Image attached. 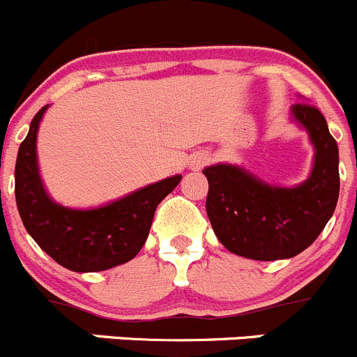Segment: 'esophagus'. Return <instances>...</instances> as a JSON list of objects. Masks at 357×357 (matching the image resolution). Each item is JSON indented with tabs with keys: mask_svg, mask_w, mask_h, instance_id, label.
<instances>
[{
	"mask_svg": "<svg viewBox=\"0 0 357 357\" xmlns=\"http://www.w3.org/2000/svg\"><path fill=\"white\" fill-rule=\"evenodd\" d=\"M208 162H209V156L206 155V153H199V155H195L194 158H192V162H190V169L199 171V169L204 167Z\"/></svg>",
	"mask_w": 357,
	"mask_h": 357,
	"instance_id": "obj_1",
	"label": "esophagus"
}]
</instances>
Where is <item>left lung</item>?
I'll return each mask as SVG.
<instances>
[{
  "label": "left lung",
  "instance_id": "8db88e82",
  "mask_svg": "<svg viewBox=\"0 0 357 357\" xmlns=\"http://www.w3.org/2000/svg\"><path fill=\"white\" fill-rule=\"evenodd\" d=\"M291 119L314 146L312 172L296 186L271 185L245 167H206V211L216 238L229 252L254 261L301 254L317 239L338 202V144L317 107L296 103Z\"/></svg>",
  "mask_w": 357,
  "mask_h": 357
}]
</instances>
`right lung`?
<instances>
[{
    "label": "right lung",
    "mask_w": 357,
    "mask_h": 357,
    "mask_svg": "<svg viewBox=\"0 0 357 357\" xmlns=\"http://www.w3.org/2000/svg\"><path fill=\"white\" fill-rule=\"evenodd\" d=\"M47 109L33 118L15 162V202L26 231L70 271H105L132 261L148 239L156 206L178 186L181 174L96 208H66L49 195L38 169L36 135Z\"/></svg>",
    "instance_id": "add662e5"
}]
</instances>
